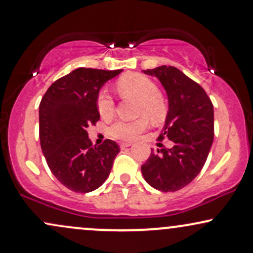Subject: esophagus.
<instances>
[{
	"label": "esophagus",
	"mask_w": 253,
	"mask_h": 253,
	"mask_svg": "<svg viewBox=\"0 0 253 253\" xmlns=\"http://www.w3.org/2000/svg\"><path fill=\"white\" fill-rule=\"evenodd\" d=\"M129 146H132V143H121L120 144L121 149H126V147H129Z\"/></svg>",
	"instance_id": "1"
}]
</instances>
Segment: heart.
Returning a JSON list of instances; mask_svg holds the SVG:
<instances>
[{"mask_svg":"<svg viewBox=\"0 0 253 253\" xmlns=\"http://www.w3.org/2000/svg\"><path fill=\"white\" fill-rule=\"evenodd\" d=\"M117 90L120 96L139 101L138 115L143 118L135 121H118L110 127L112 135L124 140H132L147 128V117L152 123L163 121L167 115V102L158 92V86L149 77L140 74H128L118 81ZM96 104L101 117L104 119L113 117L115 103L106 90L98 94Z\"/></svg>","mask_w":253,"mask_h":253,"instance_id":"obj_1","label":"heart"}]
</instances>
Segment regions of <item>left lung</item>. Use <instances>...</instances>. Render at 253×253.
I'll return each mask as SVG.
<instances>
[{
    "label": "left lung",
    "instance_id": "1",
    "mask_svg": "<svg viewBox=\"0 0 253 253\" xmlns=\"http://www.w3.org/2000/svg\"><path fill=\"white\" fill-rule=\"evenodd\" d=\"M164 86L169 101L164 132L173 143L171 149L153 151L141 167L151 187L161 191L184 188L199 175L207 161L214 139V109L200 84L173 66L144 70Z\"/></svg>",
    "mask_w": 253,
    "mask_h": 253
}]
</instances>
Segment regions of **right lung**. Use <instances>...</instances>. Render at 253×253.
<instances>
[{
    "mask_svg": "<svg viewBox=\"0 0 253 253\" xmlns=\"http://www.w3.org/2000/svg\"><path fill=\"white\" fill-rule=\"evenodd\" d=\"M121 71L76 69L52 83L42 98L40 146L54 177L75 193L101 187L120 152L109 139L94 146L86 128L100 120L96 102L101 88Z\"/></svg>",
    "mask_w": 253,
    "mask_h": 253,
    "instance_id": "obj_1",
    "label": "right lung"
}]
</instances>
